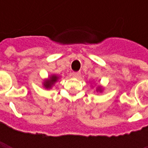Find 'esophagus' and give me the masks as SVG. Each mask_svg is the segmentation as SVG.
<instances>
[{
    "label": "esophagus",
    "mask_w": 148,
    "mask_h": 148,
    "mask_svg": "<svg viewBox=\"0 0 148 148\" xmlns=\"http://www.w3.org/2000/svg\"><path fill=\"white\" fill-rule=\"evenodd\" d=\"M80 75H81L80 71H74V72L71 73V77H75V78H78V77H80Z\"/></svg>",
    "instance_id": "obj_1"
}]
</instances>
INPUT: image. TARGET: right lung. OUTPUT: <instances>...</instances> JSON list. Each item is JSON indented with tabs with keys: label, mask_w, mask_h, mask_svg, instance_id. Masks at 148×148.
I'll return each mask as SVG.
<instances>
[{
	"label": "right lung",
	"mask_w": 148,
	"mask_h": 148,
	"mask_svg": "<svg viewBox=\"0 0 148 148\" xmlns=\"http://www.w3.org/2000/svg\"><path fill=\"white\" fill-rule=\"evenodd\" d=\"M58 79V77H56V76H52V77H50L49 80H47V81L44 82V86H45L46 88H51L52 86L53 85V83L56 82Z\"/></svg>",
	"instance_id": "obj_1"
}]
</instances>
